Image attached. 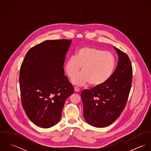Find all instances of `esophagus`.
Masks as SVG:
<instances>
[{"instance_id": "1", "label": "esophagus", "mask_w": 151, "mask_h": 151, "mask_svg": "<svg viewBox=\"0 0 151 151\" xmlns=\"http://www.w3.org/2000/svg\"><path fill=\"white\" fill-rule=\"evenodd\" d=\"M74 91L76 92H78L80 91V89L78 88H77V87H75L74 88Z\"/></svg>"}]
</instances>
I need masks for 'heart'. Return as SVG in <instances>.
I'll list each match as a JSON object with an SVG mask.
<instances>
[{
    "mask_svg": "<svg viewBox=\"0 0 151 151\" xmlns=\"http://www.w3.org/2000/svg\"><path fill=\"white\" fill-rule=\"evenodd\" d=\"M116 65L114 55L91 46L78 49L74 56L70 58L65 65V71L68 77L76 76L81 67L82 73L71 80L73 84L84 86L89 83L93 86H99L105 83L111 76Z\"/></svg>",
    "mask_w": 151,
    "mask_h": 151,
    "instance_id": "1",
    "label": "heart"
}]
</instances>
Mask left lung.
I'll list each match as a JSON object with an SVG mask.
<instances>
[{"instance_id": "8db88e82", "label": "left lung", "mask_w": 151, "mask_h": 151, "mask_svg": "<svg viewBox=\"0 0 151 151\" xmlns=\"http://www.w3.org/2000/svg\"><path fill=\"white\" fill-rule=\"evenodd\" d=\"M118 56L116 68L103 85L84 90L81 94L83 116L86 122L98 128L112 124L126 105L131 86L132 69L129 56L114 47Z\"/></svg>"}]
</instances>
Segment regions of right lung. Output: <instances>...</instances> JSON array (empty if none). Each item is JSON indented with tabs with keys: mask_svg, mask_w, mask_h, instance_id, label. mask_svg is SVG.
<instances>
[{
	"mask_svg": "<svg viewBox=\"0 0 151 151\" xmlns=\"http://www.w3.org/2000/svg\"><path fill=\"white\" fill-rule=\"evenodd\" d=\"M72 41L47 40L27 53L19 83L22 105L29 120L41 128L60 121L66 99L74 88L64 75V62Z\"/></svg>",
	"mask_w": 151,
	"mask_h": 151,
	"instance_id": "add662e5",
	"label": "right lung"
}]
</instances>
